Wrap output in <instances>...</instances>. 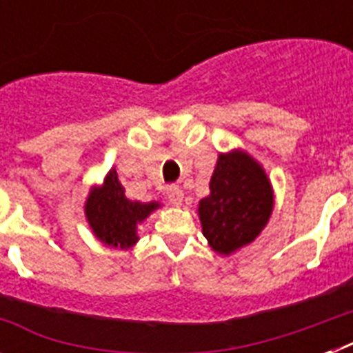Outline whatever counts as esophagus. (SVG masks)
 Segmentation results:
<instances>
[{"label":"esophagus","instance_id":"34e87169","mask_svg":"<svg viewBox=\"0 0 353 353\" xmlns=\"http://www.w3.org/2000/svg\"><path fill=\"white\" fill-rule=\"evenodd\" d=\"M166 198L170 201L174 207H179L183 203V190L181 187H177V185H170V187L166 188Z\"/></svg>","mask_w":353,"mask_h":353}]
</instances>
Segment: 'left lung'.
<instances>
[{
    "instance_id": "8db88e82",
    "label": "left lung",
    "mask_w": 353,
    "mask_h": 353,
    "mask_svg": "<svg viewBox=\"0 0 353 353\" xmlns=\"http://www.w3.org/2000/svg\"><path fill=\"white\" fill-rule=\"evenodd\" d=\"M209 188L198 207L209 245L220 254H231L254 241L268 225L274 203L262 165L243 150L220 154Z\"/></svg>"
}]
</instances>
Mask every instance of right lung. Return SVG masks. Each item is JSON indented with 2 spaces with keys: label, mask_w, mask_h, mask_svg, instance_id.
Instances as JSON below:
<instances>
[{
  "label": "right lung",
  "mask_w": 353,
  "mask_h": 353,
  "mask_svg": "<svg viewBox=\"0 0 353 353\" xmlns=\"http://www.w3.org/2000/svg\"><path fill=\"white\" fill-rule=\"evenodd\" d=\"M161 205L157 201L141 203L124 196V187L112 168L101 187H93L85 199V220L93 234L110 247L130 249L137 243V227Z\"/></svg>",
  "instance_id": "add662e5"
}]
</instances>
